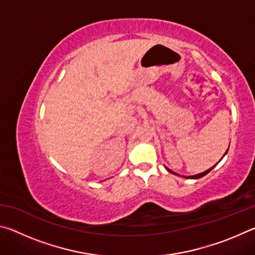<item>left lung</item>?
<instances>
[{
	"mask_svg": "<svg viewBox=\"0 0 255 255\" xmlns=\"http://www.w3.org/2000/svg\"><path fill=\"white\" fill-rule=\"evenodd\" d=\"M228 150V149H227ZM227 150H226V153H227ZM226 153L225 154H224V156H225V155H226ZM223 156V157H224ZM223 157L221 158V159H219V162H221L222 161V159H223ZM218 162V163H219ZM217 163V164H218ZM217 164H215V165L214 166H211L210 167V169H208V170H206L205 172H201V173H199V174H196V175H189V176H183V178H185V179H200V178H202V176H205L206 174H208L209 173V172L211 171V170H213L214 169V167L216 166V165H217ZM165 169L167 170V171H169V172H171V173H173V174H175V175H179L178 173H175V172H173V171H172V170H170V169H167V167L165 166ZM180 176H182V175H180Z\"/></svg>",
	"mask_w": 255,
	"mask_h": 255,
	"instance_id": "left-lung-1",
	"label": "left lung"
}]
</instances>
